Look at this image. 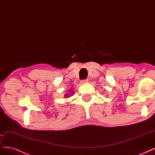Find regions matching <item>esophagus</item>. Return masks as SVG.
Segmentation results:
<instances>
[{"instance_id":"1","label":"esophagus","mask_w":155,"mask_h":155,"mask_svg":"<svg viewBox=\"0 0 155 155\" xmlns=\"http://www.w3.org/2000/svg\"><path fill=\"white\" fill-rule=\"evenodd\" d=\"M88 83V80L87 79H83L82 81H81V84H85Z\"/></svg>"}]
</instances>
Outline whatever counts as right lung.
Segmentation results:
<instances>
[{
  "instance_id": "right-lung-1",
  "label": "right lung",
  "mask_w": 155,
  "mask_h": 155,
  "mask_svg": "<svg viewBox=\"0 0 155 155\" xmlns=\"http://www.w3.org/2000/svg\"><path fill=\"white\" fill-rule=\"evenodd\" d=\"M72 88H71V89H70L68 90V94H65V98H68V97H70V96L71 95H73L74 94V92L72 91Z\"/></svg>"
}]
</instances>
